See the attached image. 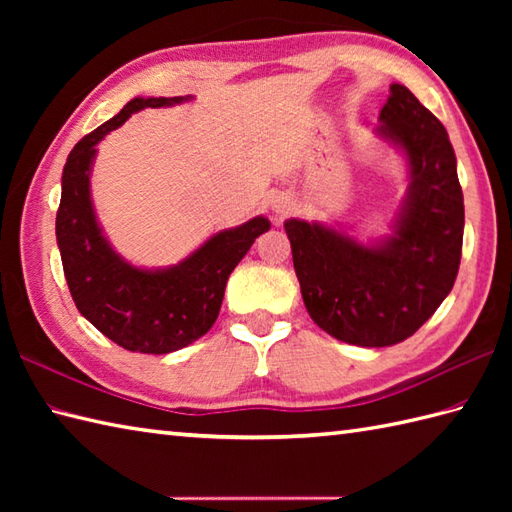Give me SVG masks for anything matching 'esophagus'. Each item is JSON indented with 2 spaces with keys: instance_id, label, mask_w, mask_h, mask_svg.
<instances>
[{
  "instance_id": "esophagus-1",
  "label": "esophagus",
  "mask_w": 512,
  "mask_h": 512,
  "mask_svg": "<svg viewBox=\"0 0 512 512\" xmlns=\"http://www.w3.org/2000/svg\"><path fill=\"white\" fill-rule=\"evenodd\" d=\"M270 206H273V213L279 217V220H281V217H286V215L295 211V204H292L290 195H286V193H277L273 202H270Z\"/></svg>"
}]
</instances>
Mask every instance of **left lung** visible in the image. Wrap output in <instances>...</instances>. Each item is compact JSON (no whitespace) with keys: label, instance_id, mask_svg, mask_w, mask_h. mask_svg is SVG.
Wrapping results in <instances>:
<instances>
[{"label":"left lung","instance_id":"obj_1","mask_svg":"<svg viewBox=\"0 0 512 512\" xmlns=\"http://www.w3.org/2000/svg\"><path fill=\"white\" fill-rule=\"evenodd\" d=\"M376 136L407 158L409 187L391 235L358 242L321 222L286 220L301 297L334 339L387 347L409 339L458 277L464 198L447 129L405 85L391 83Z\"/></svg>","mask_w":512,"mask_h":512}]
</instances>
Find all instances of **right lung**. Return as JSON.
I'll return each mask as SVG.
<instances>
[{
  "label": "right lung",
  "instance_id": "1",
  "mask_svg": "<svg viewBox=\"0 0 512 512\" xmlns=\"http://www.w3.org/2000/svg\"><path fill=\"white\" fill-rule=\"evenodd\" d=\"M191 96L129 101L110 121L81 138L61 178L57 244L65 281L76 308L107 339L140 354H169L211 330L224 299L228 275L242 262L270 222L257 215L226 228L169 268H138L107 242L96 220L90 176L96 145L145 107H169Z\"/></svg>",
  "mask_w": 512,
  "mask_h": 512
}]
</instances>
